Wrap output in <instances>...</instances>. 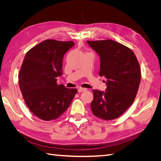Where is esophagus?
<instances>
[{"instance_id":"esophagus-1","label":"esophagus","mask_w":161,"mask_h":161,"mask_svg":"<svg viewBox=\"0 0 161 161\" xmlns=\"http://www.w3.org/2000/svg\"><path fill=\"white\" fill-rule=\"evenodd\" d=\"M86 91V89L82 88V87H79V88L78 89V92H83V91Z\"/></svg>"}]
</instances>
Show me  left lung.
Wrapping results in <instances>:
<instances>
[{"instance_id":"1","label":"left lung","mask_w":161,"mask_h":161,"mask_svg":"<svg viewBox=\"0 0 161 161\" xmlns=\"http://www.w3.org/2000/svg\"><path fill=\"white\" fill-rule=\"evenodd\" d=\"M100 57L99 76L107 79L105 92L93 90L91 111L105 120L119 118L133 103L141 80V70L134 53L111 40L87 41Z\"/></svg>"}]
</instances>
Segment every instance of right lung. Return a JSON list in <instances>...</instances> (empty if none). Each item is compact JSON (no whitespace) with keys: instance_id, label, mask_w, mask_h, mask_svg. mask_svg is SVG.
<instances>
[{"instance_id":"add662e5","label":"right lung","mask_w":161,"mask_h":161,"mask_svg":"<svg viewBox=\"0 0 161 161\" xmlns=\"http://www.w3.org/2000/svg\"><path fill=\"white\" fill-rule=\"evenodd\" d=\"M75 43L46 40L25 54L19 74V83L27 108L38 118L56 119L69 108L77 92L58 85L65 53Z\"/></svg>"}]
</instances>
